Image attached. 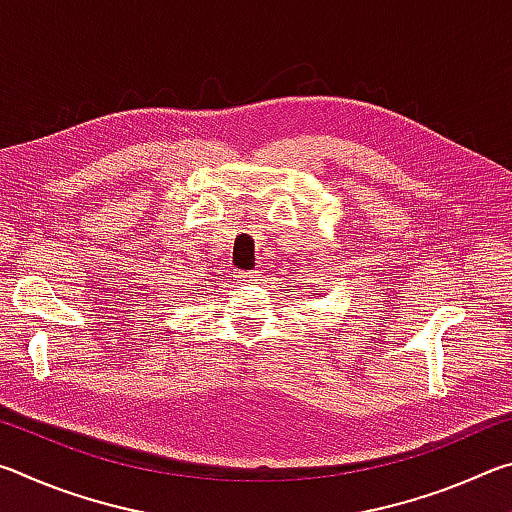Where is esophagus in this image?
<instances>
[{
  "instance_id": "34e87169",
  "label": "esophagus",
  "mask_w": 512,
  "mask_h": 512,
  "mask_svg": "<svg viewBox=\"0 0 512 512\" xmlns=\"http://www.w3.org/2000/svg\"><path fill=\"white\" fill-rule=\"evenodd\" d=\"M257 277V271H241L239 273V282H253Z\"/></svg>"
}]
</instances>
